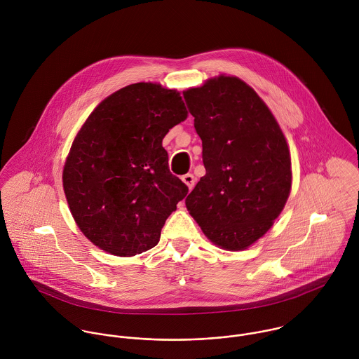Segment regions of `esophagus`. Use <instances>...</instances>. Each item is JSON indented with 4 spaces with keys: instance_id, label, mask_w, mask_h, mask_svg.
Here are the masks:
<instances>
[{
    "instance_id": "1",
    "label": "esophagus",
    "mask_w": 359,
    "mask_h": 359,
    "mask_svg": "<svg viewBox=\"0 0 359 359\" xmlns=\"http://www.w3.org/2000/svg\"><path fill=\"white\" fill-rule=\"evenodd\" d=\"M182 181L185 182V185H187L189 189H192V188L195 187V177H194L192 174H185V175H182Z\"/></svg>"
}]
</instances>
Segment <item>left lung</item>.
Returning a JSON list of instances; mask_svg holds the SVG:
<instances>
[{
  "mask_svg": "<svg viewBox=\"0 0 359 359\" xmlns=\"http://www.w3.org/2000/svg\"><path fill=\"white\" fill-rule=\"evenodd\" d=\"M202 140L205 175L185 199L205 236L225 250H245L286 205L292 161L268 106L238 77L218 76L184 91Z\"/></svg>",
  "mask_w": 359,
  "mask_h": 359,
  "instance_id": "left-lung-1",
  "label": "left lung"
}]
</instances>
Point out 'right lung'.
Here are the masks:
<instances>
[{
    "instance_id": "right-lung-1",
    "label": "right lung",
    "mask_w": 359,
    "mask_h": 359,
    "mask_svg": "<svg viewBox=\"0 0 359 359\" xmlns=\"http://www.w3.org/2000/svg\"><path fill=\"white\" fill-rule=\"evenodd\" d=\"M188 117L180 93L154 83L127 86L100 103L73 141L63 189L81 232L113 256L154 248L188 187L161 147Z\"/></svg>"
}]
</instances>
